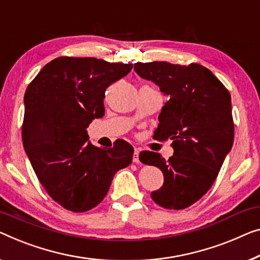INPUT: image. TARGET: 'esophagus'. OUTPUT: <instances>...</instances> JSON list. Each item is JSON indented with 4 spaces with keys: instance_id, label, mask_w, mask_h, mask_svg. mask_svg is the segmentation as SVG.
I'll return each instance as SVG.
<instances>
[{
    "instance_id": "obj_1",
    "label": "esophagus",
    "mask_w": 260,
    "mask_h": 260,
    "mask_svg": "<svg viewBox=\"0 0 260 260\" xmlns=\"http://www.w3.org/2000/svg\"><path fill=\"white\" fill-rule=\"evenodd\" d=\"M139 154H140V150H139L138 148H135L134 150V154H133V162L134 164H139Z\"/></svg>"
}]
</instances>
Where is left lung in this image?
Instances as JSON below:
<instances>
[{"label":"left lung","mask_w":260,"mask_h":260,"mask_svg":"<svg viewBox=\"0 0 260 260\" xmlns=\"http://www.w3.org/2000/svg\"><path fill=\"white\" fill-rule=\"evenodd\" d=\"M134 70L170 96L154 138L170 139L174 155L168 161L153 152L139 156L164 173V185L150 196L165 209H185L211 188L234 143L230 93L210 70L196 63H135Z\"/></svg>","instance_id":"8db88e82"}]
</instances>
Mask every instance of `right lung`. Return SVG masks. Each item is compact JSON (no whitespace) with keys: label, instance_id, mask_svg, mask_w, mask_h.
<instances>
[{"label":"right lung","instance_id":"obj_1","mask_svg":"<svg viewBox=\"0 0 260 260\" xmlns=\"http://www.w3.org/2000/svg\"><path fill=\"white\" fill-rule=\"evenodd\" d=\"M133 64L92 57H58L26 87L22 140L38 181L53 201L73 212L96 207L134 149L118 141L103 149L87 142L86 128L105 113V91Z\"/></svg>","mask_w":260,"mask_h":260}]
</instances>
